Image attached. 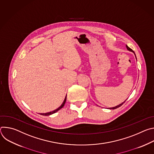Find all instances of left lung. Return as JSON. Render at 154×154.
<instances>
[{
	"instance_id": "8db88e82",
	"label": "left lung",
	"mask_w": 154,
	"mask_h": 154,
	"mask_svg": "<svg viewBox=\"0 0 154 154\" xmlns=\"http://www.w3.org/2000/svg\"><path fill=\"white\" fill-rule=\"evenodd\" d=\"M126 47H127V49L128 50V51H131V52H133L134 54H135V52H134V51H132V49H130L129 47H128L127 45H126ZM125 102V100L124 102H122V103H121V104H119V105H117V106H115V107H113V108H109V109H116V108H119V106H121L124 102Z\"/></svg>"
}]
</instances>
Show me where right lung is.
Returning <instances> with one entry per match:
<instances>
[{"label":"right lung","instance_id":"right-lung-1","mask_svg":"<svg viewBox=\"0 0 154 154\" xmlns=\"http://www.w3.org/2000/svg\"><path fill=\"white\" fill-rule=\"evenodd\" d=\"M66 100V97H65V99H64V101H63V103L61 104V105L59 108H58L57 109H55V110H54V111H52V112H49V113H40V115H43V116H49V115H52V114H54V113H55L57 112L58 110H60V109H61V108L63 107V106H64V104H65Z\"/></svg>","mask_w":154,"mask_h":154}]
</instances>
